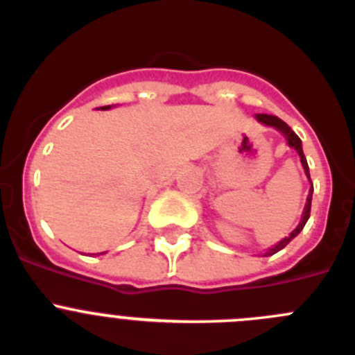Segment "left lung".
Wrapping results in <instances>:
<instances>
[{
    "instance_id": "8db88e82",
    "label": "left lung",
    "mask_w": 355,
    "mask_h": 355,
    "mask_svg": "<svg viewBox=\"0 0 355 355\" xmlns=\"http://www.w3.org/2000/svg\"><path fill=\"white\" fill-rule=\"evenodd\" d=\"M256 119H258L259 122H263V124H266V126H274L275 130H279V131H281V133L284 135V137H286V140H288V146H291V147H293L295 150H297V153H299V156H300V162H302V167H304V171H306L307 178H309V167H307L306 156H304V150H302V142H300V139H299V137H297V135H295V131L291 130L290 126H288L286 122H284V121H281V119H279V117H274V115L259 114V115H256ZM309 181H311V178H309ZM311 197H313V184H311V190H309V196H307V202H306V208H304V213H302V220H300V224L297 225V229H295V231H293V233L290 234V236H288V238H284L283 241H279L277 245H275V247H272V249L268 250V252H266L265 256H272V254H275V252H279V250H281V249H284V247H286L288 243H290V241L293 240V238L297 236V234H299L300 231H302V229H304V225H306V222H307V218H309V215H311Z\"/></svg>"
}]
</instances>
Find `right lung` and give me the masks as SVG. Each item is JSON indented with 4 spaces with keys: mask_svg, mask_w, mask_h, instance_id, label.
Instances as JSON below:
<instances>
[{
    "mask_svg": "<svg viewBox=\"0 0 355 355\" xmlns=\"http://www.w3.org/2000/svg\"><path fill=\"white\" fill-rule=\"evenodd\" d=\"M106 108H110V106H103V110H106Z\"/></svg>",
    "mask_w": 355,
    "mask_h": 355,
    "instance_id": "add662e5",
    "label": "right lung"
}]
</instances>
